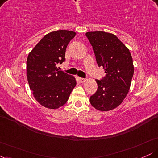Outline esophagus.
Instances as JSON below:
<instances>
[{"label": "esophagus", "mask_w": 158, "mask_h": 158, "mask_svg": "<svg viewBox=\"0 0 158 158\" xmlns=\"http://www.w3.org/2000/svg\"><path fill=\"white\" fill-rule=\"evenodd\" d=\"M79 81H80L81 83H85L86 81V79H83V78H79Z\"/></svg>", "instance_id": "1"}]
</instances>
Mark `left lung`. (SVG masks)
<instances>
[{
    "label": "left lung",
    "mask_w": 158,
    "mask_h": 158,
    "mask_svg": "<svg viewBox=\"0 0 158 158\" xmlns=\"http://www.w3.org/2000/svg\"><path fill=\"white\" fill-rule=\"evenodd\" d=\"M92 45L99 67L106 76L96 80L97 92L90 97L96 109L108 111L118 107L128 94L134 75V64L129 50L115 35L103 31L85 34Z\"/></svg>",
    "instance_id": "left-lung-1"
}]
</instances>
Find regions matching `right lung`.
Instances as JSON below:
<instances>
[{
  "label": "right lung",
  "instance_id": "right-lung-1",
  "mask_svg": "<svg viewBox=\"0 0 158 158\" xmlns=\"http://www.w3.org/2000/svg\"><path fill=\"white\" fill-rule=\"evenodd\" d=\"M76 32L60 30L47 34L29 53L27 77L32 95L49 109H57L68 102L77 85L75 77L59 70L65 60V51Z\"/></svg>",
  "mask_w": 158,
  "mask_h": 158
}]
</instances>
